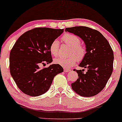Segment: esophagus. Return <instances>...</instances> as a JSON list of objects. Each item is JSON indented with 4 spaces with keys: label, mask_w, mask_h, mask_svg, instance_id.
<instances>
[{
    "label": "esophagus",
    "mask_w": 122,
    "mask_h": 122,
    "mask_svg": "<svg viewBox=\"0 0 122 122\" xmlns=\"http://www.w3.org/2000/svg\"><path fill=\"white\" fill-rule=\"evenodd\" d=\"M71 71L70 69H67V68H64V71L66 72H68Z\"/></svg>",
    "instance_id": "esophagus-1"
}]
</instances>
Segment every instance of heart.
<instances>
[{
  "instance_id": "1",
  "label": "heart",
  "mask_w": 122,
  "mask_h": 122,
  "mask_svg": "<svg viewBox=\"0 0 122 122\" xmlns=\"http://www.w3.org/2000/svg\"><path fill=\"white\" fill-rule=\"evenodd\" d=\"M61 40L64 43L67 44L71 49L69 54L71 55L68 57H59L54 60V63L65 68H70L76 63V60L78 61H82L85 58L86 53L85 47L81 44V40L78 36L70 33H66L62 36ZM58 40H55L51 44L50 50L51 53L54 56L59 54Z\"/></svg>"
}]
</instances>
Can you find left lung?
Wrapping results in <instances>:
<instances>
[{"instance_id":"1","label":"left lung","mask_w":122,"mask_h":122,"mask_svg":"<svg viewBox=\"0 0 122 122\" xmlns=\"http://www.w3.org/2000/svg\"><path fill=\"white\" fill-rule=\"evenodd\" d=\"M84 41L86 53L79 65L85 70L74 69L78 78L71 83L72 90L81 96L92 97L104 88L113 71V52L110 45L100 31L86 26L65 29Z\"/></svg>"}]
</instances>
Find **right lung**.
Returning a JSON list of instances; mask_svg holds the SVG:
<instances>
[{
  "mask_svg": "<svg viewBox=\"0 0 122 122\" xmlns=\"http://www.w3.org/2000/svg\"><path fill=\"white\" fill-rule=\"evenodd\" d=\"M63 29L36 28L22 35L10 54V71L18 88L27 95L39 96L48 91L55 76L63 71L53 64L41 68V65L52 61L51 44Z\"/></svg>",
  "mask_w": 122,
  "mask_h": 122,
  "instance_id": "right-lung-1",
  "label": "right lung"
}]
</instances>
